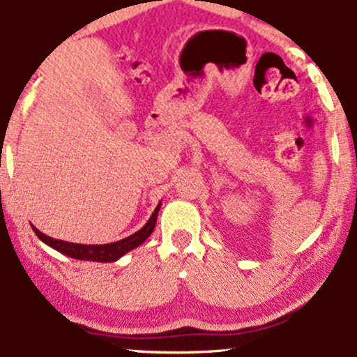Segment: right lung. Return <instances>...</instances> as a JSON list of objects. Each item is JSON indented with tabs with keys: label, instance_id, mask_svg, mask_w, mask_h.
I'll return each mask as SVG.
<instances>
[{
	"label": "right lung",
	"instance_id": "obj_1",
	"mask_svg": "<svg viewBox=\"0 0 357 357\" xmlns=\"http://www.w3.org/2000/svg\"><path fill=\"white\" fill-rule=\"evenodd\" d=\"M159 208H161V202H159L158 206L151 218L147 220V223L141 230L132 233L130 236H126V238L114 241V243H105V245H82V243H70V241H63V240H56L52 238V236H47L45 233H42L38 228L31 225L33 228L35 235L38 236L40 240L43 241L45 245L52 247L56 252L63 253V255L70 257V258H77V260H89V261H102V264H107V261H116L121 257H124L127 252L130 250L137 248L139 245H142L144 241L149 238L151 233L154 231L155 227V220H158V213Z\"/></svg>",
	"mask_w": 357,
	"mask_h": 357
}]
</instances>
